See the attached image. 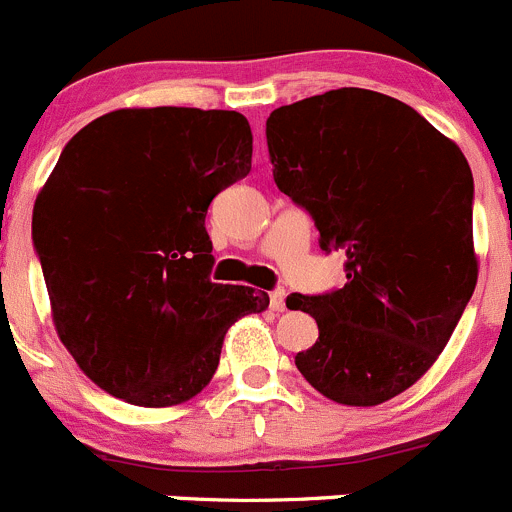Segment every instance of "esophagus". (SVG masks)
I'll return each instance as SVG.
<instances>
[{"instance_id":"34e87169","label":"esophagus","mask_w":512,"mask_h":512,"mask_svg":"<svg viewBox=\"0 0 512 512\" xmlns=\"http://www.w3.org/2000/svg\"><path fill=\"white\" fill-rule=\"evenodd\" d=\"M268 301H271V308L276 313L286 311V291L283 288H276V291L268 293Z\"/></svg>"}]
</instances>
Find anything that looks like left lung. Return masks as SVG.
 I'll return each mask as SVG.
<instances>
[{
  "instance_id": "8db88e82",
  "label": "left lung",
  "mask_w": 512,
  "mask_h": 512,
  "mask_svg": "<svg viewBox=\"0 0 512 512\" xmlns=\"http://www.w3.org/2000/svg\"><path fill=\"white\" fill-rule=\"evenodd\" d=\"M266 141L321 249L346 251V286L286 298L318 323L296 368L343 406L391 401L433 366L475 291L468 161L416 109L353 86L271 111Z\"/></svg>"
}]
</instances>
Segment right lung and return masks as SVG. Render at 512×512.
Masks as SVG:
<instances>
[{
  "mask_svg": "<svg viewBox=\"0 0 512 512\" xmlns=\"http://www.w3.org/2000/svg\"><path fill=\"white\" fill-rule=\"evenodd\" d=\"M244 114L119 109L72 136L34 204V246L59 338L86 376L144 408L189 401L219 368L224 336L268 308L211 283L206 211L251 171Z\"/></svg>",
  "mask_w": 512,
  "mask_h": 512,
  "instance_id": "right-lung-1",
  "label": "right lung"
}]
</instances>
